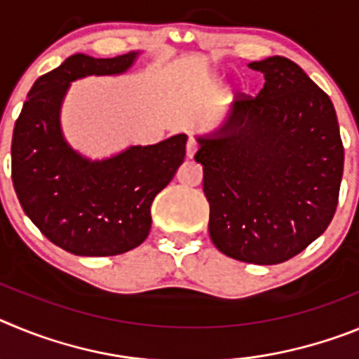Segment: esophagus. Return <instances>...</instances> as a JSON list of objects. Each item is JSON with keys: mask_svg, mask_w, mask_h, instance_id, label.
Wrapping results in <instances>:
<instances>
[{"mask_svg": "<svg viewBox=\"0 0 359 359\" xmlns=\"http://www.w3.org/2000/svg\"><path fill=\"white\" fill-rule=\"evenodd\" d=\"M196 152H198V142L190 136L189 142H187V158H194Z\"/></svg>", "mask_w": 359, "mask_h": 359, "instance_id": "obj_1", "label": "esophagus"}]
</instances>
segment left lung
<instances>
[{
    "instance_id": "8db88e82",
    "label": "left lung",
    "mask_w": 359,
    "mask_h": 359,
    "mask_svg": "<svg viewBox=\"0 0 359 359\" xmlns=\"http://www.w3.org/2000/svg\"><path fill=\"white\" fill-rule=\"evenodd\" d=\"M257 97H236L210 135L196 136L215 248L250 264H278L322 236L338 205L344 145L336 111L298 65L250 62Z\"/></svg>"
}]
</instances>
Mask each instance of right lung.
<instances>
[{
  "instance_id": "right-lung-1",
  "label": "right lung",
  "mask_w": 359,
  "mask_h": 359,
  "mask_svg": "<svg viewBox=\"0 0 359 359\" xmlns=\"http://www.w3.org/2000/svg\"><path fill=\"white\" fill-rule=\"evenodd\" d=\"M140 52L113 59L68 57L28 91L12 136V182L25 214L44 237L73 255H120L151 230V205L185 160L187 135L131 145L91 160L68 144L61 109L79 79L126 73Z\"/></svg>"
}]
</instances>
